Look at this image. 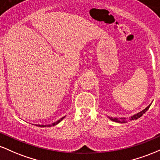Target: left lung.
Returning a JSON list of instances; mask_svg holds the SVG:
<instances>
[{
    "label": "left lung",
    "instance_id": "left-lung-1",
    "mask_svg": "<svg viewBox=\"0 0 160 160\" xmlns=\"http://www.w3.org/2000/svg\"><path fill=\"white\" fill-rule=\"evenodd\" d=\"M150 106V104H149V106H148V107L145 108V109L143 110L142 111L139 112V113H136V114L132 116L131 117H129V120H137V119L140 118L141 116L144 114L145 112H146L148 109H149ZM108 118H109L110 120H112V121H114V122H121V123H123V122H126V118H123V117H122V118H115V117H108Z\"/></svg>",
    "mask_w": 160,
    "mask_h": 160
}]
</instances>
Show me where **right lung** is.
Returning <instances> with one entry per match:
<instances>
[{
	"instance_id": "add662e5",
	"label": "right lung",
	"mask_w": 160,
	"mask_h": 160,
	"mask_svg": "<svg viewBox=\"0 0 160 160\" xmlns=\"http://www.w3.org/2000/svg\"><path fill=\"white\" fill-rule=\"evenodd\" d=\"M64 118H65V117H62V118L60 119V120H58V121H56V122H53V123H52V124H49V125H36V126H40V127H51V126H56V125H57L58 123H59V122H61V121L63 120Z\"/></svg>"
}]
</instances>
